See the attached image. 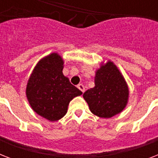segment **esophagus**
<instances>
[{
	"mask_svg": "<svg viewBox=\"0 0 158 158\" xmlns=\"http://www.w3.org/2000/svg\"><path fill=\"white\" fill-rule=\"evenodd\" d=\"M77 87H78V89H79V90H80V91L83 93V94H84V92H85V88H84V86L82 84H78V86H77Z\"/></svg>",
	"mask_w": 158,
	"mask_h": 158,
	"instance_id": "esophagus-1",
	"label": "esophagus"
}]
</instances>
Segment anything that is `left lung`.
<instances>
[{"mask_svg":"<svg viewBox=\"0 0 158 158\" xmlns=\"http://www.w3.org/2000/svg\"><path fill=\"white\" fill-rule=\"evenodd\" d=\"M95 87L87 90L84 98L94 115L110 118L125 107L129 89L125 79L111 61L102 65L96 72Z\"/></svg>","mask_w":158,"mask_h":158,"instance_id":"8db88e82","label":"left lung"}]
</instances>
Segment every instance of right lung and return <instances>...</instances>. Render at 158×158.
I'll return each instance as SVG.
<instances>
[{
	"instance_id": "add662e5",
	"label": "right lung",
	"mask_w": 158,
	"mask_h": 158,
	"mask_svg": "<svg viewBox=\"0 0 158 158\" xmlns=\"http://www.w3.org/2000/svg\"><path fill=\"white\" fill-rule=\"evenodd\" d=\"M63 60L52 53L38 62L28 79L26 95L31 107L50 121L61 119L72 99L82 92L62 73Z\"/></svg>"
}]
</instances>
